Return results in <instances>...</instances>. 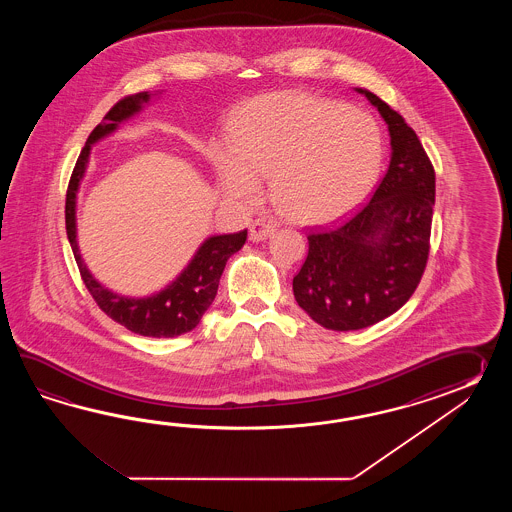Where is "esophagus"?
Segmentation results:
<instances>
[{
  "label": "esophagus",
  "mask_w": 512,
  "mask_h": 512,
  "mask_svg": "<svg viewBox=\"0 0 512 512\" xmlns=\"http://www.w3.org/2000/svg\"><path fill=\"white\" fill-rule=\"evenodd\" d=\"M272 232H274V225H271V223L265 221V219H256V221H252L251 227H249V240H267Z\"/></svg>",
  "instance_id": "1"
}]
</instances>
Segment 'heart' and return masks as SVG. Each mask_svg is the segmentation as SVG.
<instances>
[{
    "mask_svg": "<svg viewBox=\"0 0 512 512\" xmlns=\"http://www.w3.org/2000/svg\"><path fill=\"white\" fill-rule=\"evenodd\" d=\"M381 163V130L370 115L296 91L247 100L214 152L225 196L256 203L269 175L274 207L300 225L346 216L370 194Z\"/></svg>",
    "mask_w": 512,
    "mask_h": 512,
    "instance_id": "heart-1",
    "label": "heart"
}]
</instances>
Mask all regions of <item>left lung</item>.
Masks as SVG:
<instances>
[{
	"label": "left lung",
	"instance_id": "1",
	"mask_svg": "<svg viewBox=\"0 0 512 512\" xmlns=\"http://www.w3.org/2000/svg\"><path fill=\"white\" fill-rule=\"evenodd\" d=\"M388 124L392 157L368 205L335 229L307 236L294 298L326 329L355 331L399 311L425 272L435 203L434 166L403 117L368 89Z\"/></svg>",
	"mask_w": 512,
	"mask_h": 512
}]
</instances>
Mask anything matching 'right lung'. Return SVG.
<instances>
[{"label": "right lung", "instance_id": "obj_1", "mask_svg": "<svg viewBox=\"0 0 512 512\" xmlns=\"http://www.w3.org/2000/svg\"><path fill=\"white\" fill-rule=\"evenodd\" d=\"M150 98L152 93L148 91L122 98L109 109L108 115L87 137L86 146L78 155L75 170L67 186L66 230L82 280L86 283L87 291L95 298L98 307L109 318L119 322L120 326L130 329L137 335L172 338L192 331L199 324L201 316L205 315V311L218 294L219 278L223 274L227 260L245 245L247 230H241L236 234L210 236L199 245L194 258L188 261V265L179 272L174 282L168 283L159 293L142 298L113 293L111 289L98 282L82 260L77 241V194L86 175L91 146L111 135L113 131L119 130L120 124L137 115L144 108V104L150 102Z\"/></svg>", "mask_w": 512, "mask_h": 512}]
</instances>
